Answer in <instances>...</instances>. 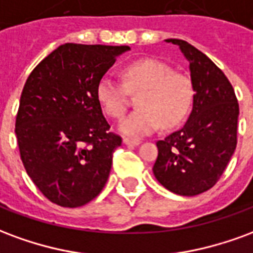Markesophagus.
<instances>
[{"label":"esophagus","mask_w":253,"mask_h":253,"mask_svg":"<svg viewBox=\"0 0 253 253\" xmlns=\"http://www.w3.org/2000/svg\"><path fill=\"white\" fill-rule=\"evenodd\" d=\"M123 143L125 145H128V146H138L139 145V141L138 139H130V138H123Z\"/></svg>","instance_id":"1"}]
</instances>
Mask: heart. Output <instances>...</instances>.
I'll list each match as a JSON object with an SVG mask.
<instances>
[{
    "mask_svg": "<svg viewBox=\"0 0 253 253\" xmlns=\"http://www.w3.org/2000/svg\"><path fill=\"white\" fill-rule=\"evenodd\" d=\"M123 83L111 77L100 80L97 99L103 110L114 119L125 115L128 92L138 94V110L126 116L119 130L128 137H143L160 125L173 128L186 119L194 100V85L186 74L156 59H139L122 70Z\"/></svg>",
    "mask_w": 253,
    "mask_h": 253,
    "instance_id": "b5f03b06",
    "label": "heart"
}]
</instances>
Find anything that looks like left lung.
I'll return each mask as SVG.
<instances>
[{
    "label": "left lung",
    "mask_w": 253,
    "mask_h": 253,
    "mask_svg": "<svg viewBox=\"0 0 253 253\" xmlns=\"http://www.w3.org/2000/svg\"><path fill=\"white\" fill-rule=\"evenodd\" d=\"M194 85L192 111L186 125L157 142L156 179L177 195L194 196L210 190L221 177L237 145L239 103L232 84L202 51L180 39Z\"/></svg>",
    "instance_id": "obj_1"
}]
</instances>
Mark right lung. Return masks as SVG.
Masks as SVG:
<instances>
[{"mask_svg": "<svg viewBox=\"0 0 253 253\" xmlns=\"http://www.w3.org/2000/svg\"><path fill=\"white\" fill-rule=\"evenodd\" d=\"M128 46L65 43L32 70L20 97L21 161L48 201L80 207L104 188L122 138L110 131L97 85Z\"/></svg>", "mask_w": 253, "mask_h": 253, "instance_id": "1", "label": "right lung"}]
</instances>
